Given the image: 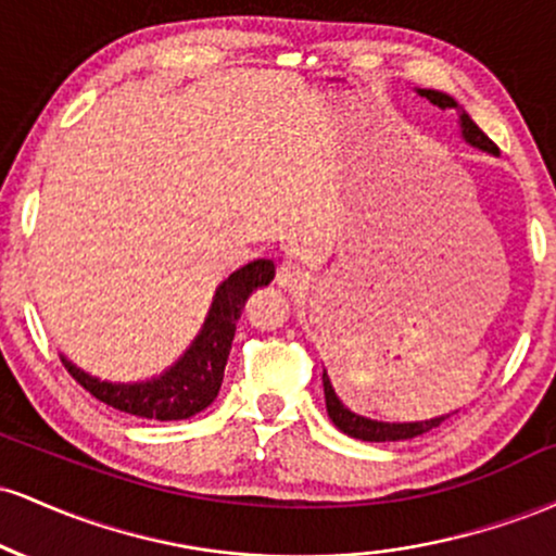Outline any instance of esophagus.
<instances>
[{"label": "esophagus", "mask_w": 556, "mask_h": 556, "mask_svg": "<svg viewBox=\"0 0 556 556\" xmlns=\"http://www.w3.org/2000/svg\"><path fill=\"white\" fill-rule=\"evenodd\" d=\"M308 282V274L295 261H282L277 266V285L287 287V290H295V287H303Z\"/></svg>", "instance_id": "esophagus-1"}]
</instances>
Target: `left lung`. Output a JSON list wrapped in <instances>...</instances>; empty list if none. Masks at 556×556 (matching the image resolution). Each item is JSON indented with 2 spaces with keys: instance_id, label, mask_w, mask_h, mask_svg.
<instances>
[{
  "instance_id": "obj_1",
  "label": "left lung",
  "mask_w": 556,
  "mask_h": 556,
  "mask_svg": "<svg viewBox=\"0 0 556 556\" xmlns=\"http://www.w3.org/2000/svg\"><path fill=\"white\" fill-rule=\"evenodd\" d=\"M416 91L418 96H424V99H429L433 106H439V110H455L460 114V136L465 143L473 146L478 151H486L491 156H500V149L494 146V140H491L486 132L473 123V119H470V114L465 112L450 93L433 91V88H416ZM321 381H324V397H327V413L331 424H334L342 433H348V437L361 439V442H402V439H413V437H420V433L437 429L442 420L450 418V416H437L429 420H410V424H389V420H374V418L358 416V413H353L350 407H344L342 400L337 397L327 371H324Z\"/></svg>"
}]
</instances>
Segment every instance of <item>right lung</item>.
I'll return each instance as SVG.
<instances>
[{
	"label": "right lung",
	"mask_w": 556,
	"mask_h": 556,
	"mask_svg": "<svg viewBox=\"0 0 556 556\" xmlns=\"http://www.w3.org/2000/svg\"><path fill=\"white\" fill-rule=\"evenodd\" d=\"M274 279V261L258 258L216 287L206 321L190 348L164 374L146 381H104L60 355L73 379L114 410L149 420H185L206 410L219 394L238 318L253 290Z\"/></svg>",
	"instance_id": "obj_1"
}]
</instances>
